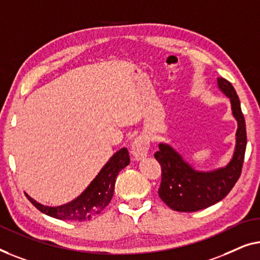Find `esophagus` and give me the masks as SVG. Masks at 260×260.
<instances>
[{
	"label": "esophagus",
	"instance_id": "obj_1",
	"mask_svg": "<svg viewBox=\"0 0 260 260\" xmlns=\"http://www.w3.org/2000/svg\"><path fill=\"white\" fill-rule=\"evenodd\" d=\"M132 154L135 160H141L147 155L149 149V138L148 135L141 134L134 139L132 142Z\"/></svg>",
	"mask_w": 260,
	"mask_h": 260
}]
</instances>
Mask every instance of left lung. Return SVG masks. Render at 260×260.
Returning <instances> with one entry per match:
<instances>
[{
  "label": "left lung",
  "instance_id": "left-lung-1",
  "mask_svg": "<svg viewBox=\"0 0 260 260\" xmlns=\"http://www.w3.org/2000/svg\"><path fill=\"white\" fill-rule=\"evenodd\" d=\"M219 89L230 99L237 120L236 148L225 167L210 172L197 171L181 154L167 144H160L154 156L161 166L159 197L168 207L178 212H196L217 204L229 194L238 181L246 149V126L240 101L228 80L218 78Z\"/></svg>",
  "mask_w": 260,
  "mask_h": 260
}]
</instances>
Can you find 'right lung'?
Segmentation results:
<instances>
[{
	"mask_svg": "<svg viewBox=\"0 0 260 260\" xmlns=\"http://www.w3.org/2000/svg\"><path fill=\"white\" fill-rule=\"evenodd\" d=\"M129 161L128 149L126 147L119 149L78 198L61 206H46L30 198L27 193L25 196L39 211L49 217L72 221L90 220L100 214L112 200L116 177L122 168L128 166Z\"/></svg>",
	"mask_w": 260,
	"mask_h": 260,
	"instance_id": "add662e5",
	"label": "right lung"
}]
</instances>
